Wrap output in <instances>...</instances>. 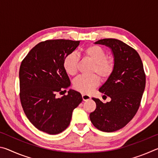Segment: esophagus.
<instances>
[{
	"label": "esophagus",
	"instance_id": "esophagus-1",
	"mask_svg": "<svg viewBox=\"0 0 158 158\" xmlns=\"http://www.w3.org/2000/svg\"><path fill=\"white\" fill-rule=\"evenodd\" d=\"M82 98H83V100H89L90 99V96L89 95H86V94H82Z\"/></svg>",
	"mask_w": 158,
	"mask_h": 158
}]
</instances>
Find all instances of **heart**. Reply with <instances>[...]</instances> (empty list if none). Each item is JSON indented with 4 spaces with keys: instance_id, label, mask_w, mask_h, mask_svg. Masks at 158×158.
I'll use <instances>...</instances> for the list:
<instances>
[{
    "instance_id": "1",
    "label": "heart",
    "mask_w": 158,
    "mask_h": 158,
    "mask_svg": "<svg viewBox=\"0 0 158 158\" xmlns=\"http://www.w3.org/2000/svg\"><path fill=\"white\" fill-rule=\"evenodd\" d=\"M84 56L93 63L91 73L98 74L102 79H106L111 75L114 69V60L106 57L105 50L98 45H89L82 49ZM79 57L76 53L67 54L63 61V67L67 74L73 76L77 72ZM100 84V78L97 74L90 76H79L74 80L73 87L80 93L88 94Z\"/></svg>"
}]
</instances>
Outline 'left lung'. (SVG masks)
Wrapping results in <instances>:
<instances>
[{"label": "left lung", "instance_id": "1", "mask_svg": "<svg viewBox=\"0 0 158 158\" xmlns=\"http://www.w3.org/2000/svg\"><path fill=\"white\" fill-rule=\"evenodd\" d=\"M95 44L105 45L111 49L114 69L99 89L111 101L103 103L93 98L96 109L90 114V119L97 129L111 132L125 127L135 116L145 89L146 74L137 51L123 42L108 38Z\"/></svg>", "mask_w": 158, "mask_h": 158}]
</instances>
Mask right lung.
I'll return each instance as SVG.
<instances>
[{"label": "right lung", "mask_w": 158, "mask_h": 158, "mask_svg": "<svg viewBox=\"0 0 158 158\" xmlns=\"http://www.w3.org/2000/svg\"><path fill=\"white\" fill-rule=\"evenodd\" d=\"M79 42L63 39L41 42L21 63L19 96L23 111L35 127L49 135H57L69 126L73 110L83 100L72 89L60 98L56 96L70 85L63 61Z\"/></svg>", "instance_id": "1"}]
</instances>
